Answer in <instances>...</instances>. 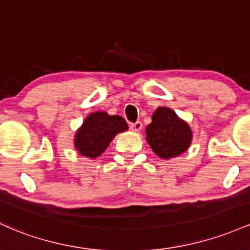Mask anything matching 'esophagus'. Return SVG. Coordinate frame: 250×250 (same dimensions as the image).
<instances>
[{
    "instance_id": "obj_1",
    "label": "esophagus",
    "mask_w": 250,
    "mask_h": 250,
    "mask_svg": "<svg viewBox=\"0 0 250 250\" xmlns=\"http://www.w3.org/2000/svg\"><path fill=\"white\" fill-rule=\"evenodd\" d=\"M130 129L133 131H140L142 129V123L140 122V121H138V122H135V123H131Z\"/></svg>"
}]
</instances>
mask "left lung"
I'll return each instance as SVG.
<instances>
[{"label":"left lung","instance_id":"1","mask_svg":"<svg viewBox=\"0 0 250 250\" xmlns=\"http://www.w3.org/2000/svg\"><path fill=\"white\" fill-rule=\"evenodd\" d=\"M192 139L193 134L188 123L167 106H159L146 127L147 144L159 158L165 160L186 152Z\"/></svg>","mask_w":250,"mask_h":250}]
</instances>
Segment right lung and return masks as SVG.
Returning <instances> with one entry per match:
<instances>
[{"label":"right lung","mask_w":250,"mask_h":250,"mask_svg":"<svg viewBox=\"0 0 250 250\" xmlns=\"http://www.w3.org/2000/svg\"><path fill=\"white\" fill-rule=\"evenodd\" d=\"M125 130H128L127 122L119 115L91 112L76 130L73 146L82 156L96 159L103 154L117 134Z\"/></svg>","instance_id":"right-lung-1"}]
</instances>
